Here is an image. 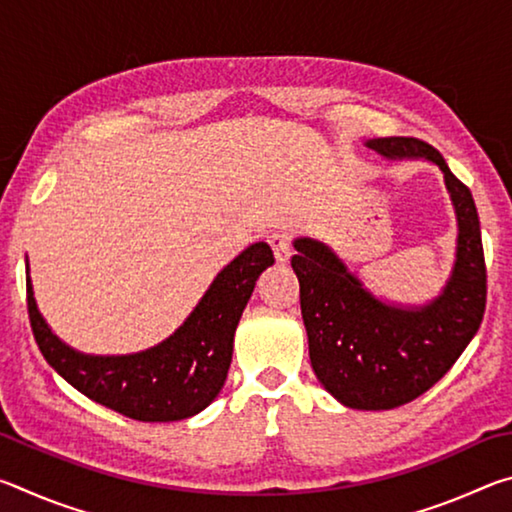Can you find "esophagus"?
Listing matches in <instances>:
<instances>
[{"label": "esophagus", "instance_id": "esophagus-1", "mask_svg": "<svg viewBox=\"0 0 512 512\" xmlns=\"http://www.w3.org/2000/svg\"><path fill=\"white\" fill-rule=\"evenodd\" d=\"M268 244H271L275 259L280 264H284L291 257V237L287 235V232H282V230L273 232V235L268 237Z\"/></svg>", "mask_w": 512, "mask_h": 512}]
</instances>
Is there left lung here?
<instances>
[{
  "mask_svg": "<svg viewBox=\"0 0 512 512\" xmlns=\"http://www.w3.org/2000/svg\"><path fill=\"white\" fill-rule=\"evenodd\" d=\"M366 146L386 160L436 164L458 225L452 275L424 305L381 300L323 241H293L298 255L291 266L318 381L348 409L388 411L427 393L479 332L485 262L474 198L443 155L415 137H377Z\"/></svg>",
  "mask_w": 512,
  "mask_h": 512,
  "instance_id": "obj_1",
  "label": "left lung"
}]
</instances>
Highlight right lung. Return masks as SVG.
I'll use <instances>...</instances> for the list:
<instances>
[{
	"mask_svg": "<svg viewBox=\"0 0 512 512\" xmlns=\"http://www.w3.org/2000/svg\"><path fill=\"white\" fill-rule=\"evenodd\" d=\"M264 241L248 246L214 277L185 323L169 339L133 354H85L51 332L33 298L27 262V305L42 357L67 384L101 406L140 422L192 418L221 393L239 318L257 277L273 266Z\"/></svg>",
	"mask_w": 512,
	"mask_h": 512,
	"instance_id": "1",
	"label": "right lung"
}]
</instances>
